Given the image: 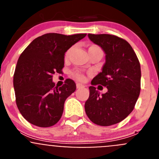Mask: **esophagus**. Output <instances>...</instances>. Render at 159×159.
Instances as JSON below:
<instances>
[{
    "mask_svg": "<svg viewBox=\"0 0 159 159\" xmlns=\"http://www.w3.org/2000/svg\"><path fill=\"white\" fill-rule=\"evenodd\" d=\"M84 85H83V84H76V88H78V89H80V88H84Z\"/></svg>",
    "mask_w": 159,
    "mask_h": 159,
    "instance_id": "1",
    "label": "esophagus"
}]
</instances>
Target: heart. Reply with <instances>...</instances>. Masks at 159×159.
Masks as SVG:
<instances>
[{
    "label": "heart",
    "mask_w": 159,
    "mask_h": 159,
    "mask_svg": "<svg viewBox=\"0 0 159 159\" xmlns=\"http://www.w3.org/2000/svg\"><path fill=\"white\" fill-rule=\"evenodd\" d=\"M94 49H99V50H101V51H102V49L96 45L90 46L89 48H88V51H90V50H94ZM67 53H68V52H67ZM71 75L75 77V78H76L77 80H84V73L81 72L80 71H78V70H75V71H73L72 72H71Z\"/></svg>",
    "instance_id": "b5f03b06"
}]
</instances>
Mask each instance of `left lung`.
<instances>
[{"label":"left lung","instance_id":"1","mask_svg":"<svg viewBox=\"0 0 159 159\" xmlns=\"http://www.w3.org/2000/svg\"><path fill=\"white\" fill-rule=\"evenodd\" d=\"M92 42L106 53V63L89 87L85 111L89 119L99 126L121 122L134 110L141 89V67L130 43L110 34H88ZM107 86L108 92L99 95L94 87Z\"/></svg>","mask_w":159,"mask_h":159}]
</instances>
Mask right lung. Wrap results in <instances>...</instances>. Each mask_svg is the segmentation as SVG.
Listing matches in <instances>:
<instances>
[{"mask_svg": "<svg viewBox=\"0 0 159 159\" xmlns=\"http://www.w3.org/2000/svg\"><path fill=\"white\" fill-rule=\"evenodd\" d=\"M86 35L47 33L32 40L20 54L13 87L16 106L28 122L40 127L58 123L64 102L76 86L70 79L60 88L55 86L53 74L62 72L65 52Z\"/></svg>", "mask_w": 159, "mask_h": 159, "instance_id": "right-lung-1", "label": "right lung"}]
</instances>
